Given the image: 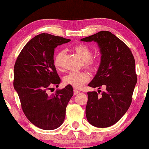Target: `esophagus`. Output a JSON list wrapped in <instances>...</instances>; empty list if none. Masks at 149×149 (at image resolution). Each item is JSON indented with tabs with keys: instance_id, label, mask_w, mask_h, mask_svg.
<instances>
[{
	"instance_id": "obj_1",
	"label": "esophagus",
	"mask_w": 149,
	"mask_h": 149,
	"mask_svg": "<svg viewBox=\"0 0 149 149\" xmlns=\"http://www.w3.org/2000/svg\"><path fill=\"white\" fill-rule=\"evenodd\" d=\"M78 93H80L79 90H73V94H74L75 95H78Z\"/></svg>"
}]
</instances>
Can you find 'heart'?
Returning a JSON list of instances; mask_svg holds the SVG:
<instances>
[{
    "label": "heart",
    "mask_w": 149,
    "mask_h": 149,
    "mask_svg": "<svg viewBox=\"0 0 149 149\" xmlns=\"http://www.w3.org/2000/svg\"><path fill=\"white\" fill-rule=\"evenodd\" d=\"M73 49L77 55L83 60V66L85 67L91 71H95L97 69L98 66V61L96 59L91 58L92 51L88 46L80 44L75 46ZM64 54V51L60 50L57 52L54 56V65L57 69L60 70L61 69V61ZM89 80H90V76L87 72L76 71V72H70L66 75L63 78V82L66 85H70L74 88H80Z\"/></svg>",
    "instance_id": "1"
}]
</instances>
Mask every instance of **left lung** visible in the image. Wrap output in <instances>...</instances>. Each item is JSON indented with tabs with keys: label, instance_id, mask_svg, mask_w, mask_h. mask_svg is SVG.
Instances as JSON below:
<instances>
[{
	"label": "left lung",
	"instance_id": "left-lung-1",
	"mask_svg": "<svg viewBox=\"0 0 149 149\" xmlns=\"http://www.w3.org/2000/svg\"><path fill=\"white\" fill-rule=\"evenodd\" d=\"M80 40L96 42L102 55L96 75L88 85L98 89L106 86L100 96L95 91L88 92L87 120L95 127H110L125 115L131 104L137 80L134 58L122 40L107 31Z\"/></svg>",
	"mask_w": 149,
	"mask_h": 149
}]
</instances>
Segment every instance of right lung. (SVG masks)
Listing matches in <instances>:
<instances>
[{
  "label": "right lung",
  "instance_id": "add662e5",
  "mask_svg": "<svg viewBox=\"0 0 149 149\" xmlns=\"http://www.w3.org/2000/svg\"><path fill=\"white\" fill-rule=\"evenodd\" d=\"M70 39L40 33L26 44L14 67V88L22 110L31 123L45 130L57 129L64 122L66 108L73 95L72 86L49 95L51 86L60 83L54 65V49Z\"/></svg>",
  "mask_w": 149,
  "mask_h": 149
}]
</instances>
